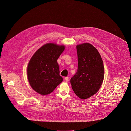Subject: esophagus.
Listing matches in <instances>:
<instances>
[{
  "mask_svg": "<svg viewBox=\"0 0 131 131\" xmlns=\"http://www.w3.org/2000/svg\"><path fill=\"white\" fill-rule=\"evenodd\" d=\"M64 80H65V81L68 82V81H69V78H68V77H65V78H64Z\"/></svg>",
  "mask_w": 131,
  "mask_h": 131,
  "instance_id": "1",
  "label": "esophagus"
}]
</instances>
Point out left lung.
Masks as SVG:
<instances>
[{
	"label": "left lung",
	"instance_id": "obj_1",
	"mask_svg": "<svg viewBox=\"0 0 131 131\" xmlns=\"http://www.w3.org/2000/svg\"><path fill=\"white\" fill-rule=\"evenodd\" d=\"M78 69L71 78L72 88L82 99L90 98L99 90L104 77V67L97 49L86 43L76 46Z\"/></svg>",
	"mask_w": 131,
	"mask_h": 131
}]
</instances>
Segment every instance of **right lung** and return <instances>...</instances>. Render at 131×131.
Here are the masks:
<instances>
[{
  "label": "right lung",
  "instance_id": "1",
  "mask_svg": "<svg viewBox=\"0 0 131 131\" xmlns=\"http://www.w3.org/2000/svg\"><path fill=\"white\" fill-rule=\"evenodd\" d=\"M64 49L63 45L47 43L31 57L27 67V77L31 87L38 93L48 95L62 82L57 61Z\"/></svg>",
  "mask_w": 131,
  "mask_h": 131
}]
</instances>
